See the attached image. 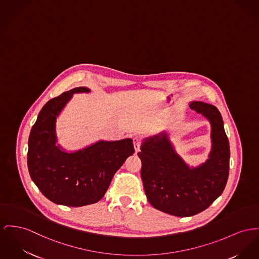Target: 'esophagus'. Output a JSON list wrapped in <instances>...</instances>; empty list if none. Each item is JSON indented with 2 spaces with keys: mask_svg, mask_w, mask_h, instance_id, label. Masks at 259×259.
<instances>
[{
  "mask_svg": "<svg viewBox=\"0 0 259 259\" xmlns=\"http://www.w3.org/2000/svg\"><path fill=\"white\" fill-rule=\"evenodd\" d=\"M134 146H135V149H136V152H138L139 149H140V145H141V138L138 136L134 137Z\"/></svg>",
  "mask_w": 259,
  "mask_h": 259,
  "instance_id": "1",
  "label": "esophagus"
}]
</instances>
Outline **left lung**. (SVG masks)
I'll list each match as a JSON object with an SVG mask.
<instances>
[{
    "instance_id": "obj_1",
    "label": "left lung",
    "mask_w": 259,
    "mask_h": 259,
    "mask_svg": "<svg viewBox=\"0 0 259 259\" xmlns=\"http://www.w3.org/2000/svg\"><path fill=\"white\" fill-rule=\"evenodd\" d=\"M191 110L205 117L211 124L212 147L206 161L190 167L179 155L167 133L145 138L138 155L145 194L152 206L178 217L202 212L223 192L230 164V145L218 109L193 101Z\"/></svg>"
}]
</instances>
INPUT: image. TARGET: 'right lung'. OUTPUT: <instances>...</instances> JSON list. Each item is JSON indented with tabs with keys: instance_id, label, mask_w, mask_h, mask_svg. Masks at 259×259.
I'll list each match as a JSON object with an SVG mask.
<instances>
[{
	"instance_id": "add662e5",
	"label": "right lung",
	"mask_w": 259,
	"mask_h": 259,
	"mask_svg": "<svg viewBox=\"0 0 259 259\" xmlns=\"http://www.w3.org/2000/svg\"><path fill=\"white\" fill-rule=\"evenodd\" d=\"M88 93L75 87L43 106L28 139L27 165L39 190L56 204L79 207L98 202L113 176L135 153L132 138L100 140L83 149L67 152L57 144V118L74 93Z\"/></svg>"
}]
</instances>
